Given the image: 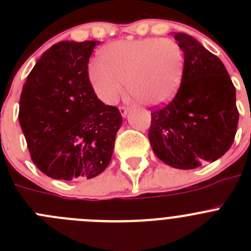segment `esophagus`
Here are the masks:
<instances>
[{"label": "esophagus", "mask_w": 251, "mask_h": 251, "mask_svg": "<svg viewBox=\"0 0 251 251\" xmlns=\"http://www.w3.org/2000/svg\"><path fill=\"white\" fill-rule=\"evenodd\" d=\"M119 110H121V114L123 115V117H126V115L128 114V112H129V109H128L127 106H121V108H119Z\"/></svg>", "instance_id": "obj_1"}]
</instances>
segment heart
Instances as JSON below:
<instances>
[{
  "mask_svg": "<svg viewBox=\"0 0 251 251\" xmlns=\"http://www.w3.org/2000/svg\"><path fill=\"white\" fill-rule=\"evenodd\" d=\"M182 49L172 39L147 37L115 41L104 46L100 60L88 66V77L95 95L114 104L128 94L145 105H162L176 95L183 76Z\"/></svg>",
  "mask_w": 251,
  "mask_h": 251,
  "instance_id": "heart-1",
  "label": "heart"
}]
</instances>
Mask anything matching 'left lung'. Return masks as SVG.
<instances>
[{
  "mask_svg": "<svg viewBox=\"0 0 251 251\" xmlns=\"http://www.w3.org/2000/svg\"><path fill=\"white\" fill-rule=\"evenodd\" d=\"M183 76L170 104L151 113L148 139L157 157L179 170L214 162L231 147L238 128L236 92L223 61L196 39L175 32Z\"/></svg>",
  "mask_w": 251,
  "mask_h": 251,
  "instance_id": "1",
  "label": "left lung"
}]
</instances>
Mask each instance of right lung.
<instances>
[{
  "label": "right lung",
  "instance_id": "obj_1",
  "mask_svg": "<svg viewBox=\"0 0 251 251\" xmlns=\"http://www.w3.org/2000/svg\"><path fill=\"white\" fill-rule=\"evenodd\" d=\"M99 41H60L28 74L19 121L32 162L55 179L93 178L109 165L122 118L95 95L88 63Z\"/></svg>",
  "mask_w": 251,
  "mask_h": 251
}]
</instances>
